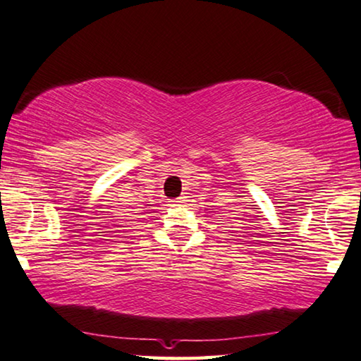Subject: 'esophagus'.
I'll return each instance as SVG.
<instances>
[{"label":"esophagus","instance_id":"1","mask_svg":"<svg viewBox=\"0 0 361 361\" xmlns=\"http://www.w3.org/2000/svg\"><path fill=\"white\" fill-rule=\"evenodd\" d=\"M171 202H173V204H176V206H181V204H185V202H186V197H178V200H175V201H171Z\"/></svg>","mask_w":361,"mask_h":361}]
</instances>
